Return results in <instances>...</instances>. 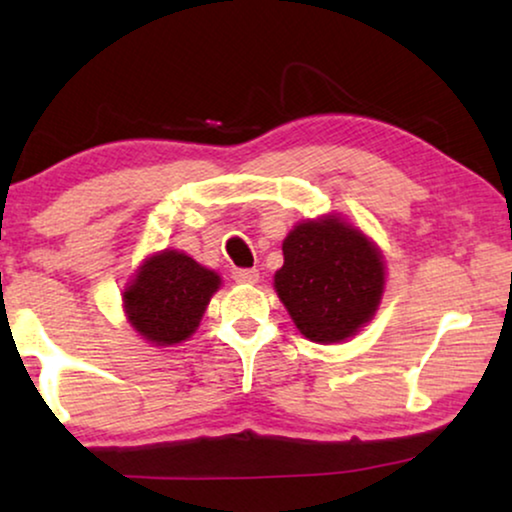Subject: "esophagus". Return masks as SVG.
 <instances>
[{
  "mask_svg": "<svg viewBox=\"0 0 512 512\" xmlns=\"http://www.w3.org/2000/svg\"><path fill=\"white\" fill-rule=\"evenodd\" d=\"M233 279L240 284H254V282H258V270L256 268H240L233 272Z\"/></svg>",
  "mask_w": 512,
  "mask_h": 512,
  "instance_id": "1",
  "label": "esophagus"
}]
</instances>
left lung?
I'll use <instances>...</instances> for the list:
<instances>
[{
  "mask_svg": "<svg viewBox=\"0 0 512 512\" xmlns=\"http://www.w3.org/2000/svg\"><path fill=\"white\" fill-rule=\"evenodd\" d=\"M282 251L275 289L305 338L340 342L373 317L384 263L366 235L326 216L293 228Z\"/></svg>",
  "mask_w": 512,
  "mask_h": 512,
  "instance_id": "8db88e82",
  "label": "left lung"
}]
</instances>
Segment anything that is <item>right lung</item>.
Masks as SVG:
<instances>
[{
	"label": "right lung",
	"mask_w": 512,
	"mask_h": 512,
	"mask_svg": "<svg viewBox=\"0 0 512 512\" xmlns=\"http://www.w3.org/2000/svg\"><path fill=\"white\" fill-rule=\"evenodd\" d=\"M219 284V275L191 256L163 251L139 268L123 296L125 312L135 331L153 345H177L198 328Z\"/></svg>",
	"instance_id": "add662e5"
}]
</instances>
